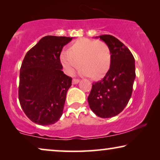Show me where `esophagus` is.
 Masks as SVG:
<instances>
[{"label": "esophagus", "mask_w": 160, "mask_h": 160, "mask_svg": "<svg viewBox=\"0 0 160 160\" xmlns=\"http://www.w3.org/2000/svg\"><path fill=\"white\" fill-rule=\"evenodd\" d=\"M79 82V79H77V78H73V81H72V84H76Z\"/></svg>", "instance_id": "1"}]
</instances>
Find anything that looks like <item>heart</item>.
<instances>
[{
  "label": "heart",
  "instance_id": "1",
  "mask_svg": "<svg viewBox=\"0 0 160 160\" xmlns=\"http://www.w3.org/2000/svg\"><path fill=\"white\" fill-rule=\"evenodd\" d=\"M60 59L68 75H73L82 63V75L100 78L110 68L111 52L103 41L82 38L73 41L69 46L68 51L62 52Z\"/></svg>",
  "mask_w": 160,
  "mask_h": 160
}]
</instances>
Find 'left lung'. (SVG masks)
I'll return each instance as SVG.
<instances>
[{
    "label": "left lung",
    "mask_w": 160,
    "mask_h": 160,
    "mask_svg": "<svg viewBox=\"0 0 160 160\" xmlns=\"http://www.w3.org/2000/svg\"><path fill=\"white\" fill-rule=\"evenodd\" d=\"M99 38L111 52L110 68L101 81L93 83L88 102L91 110L101 118L115 117L128 105L135 78L134 57L124 43L111 35Z\"/></svg>",
    "instance_id": "obj_1"
}]
</instances>
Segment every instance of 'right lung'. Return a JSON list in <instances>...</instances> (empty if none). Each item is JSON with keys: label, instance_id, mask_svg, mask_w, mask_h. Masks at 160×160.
Instances as JSON below:
<instances>
[{"label": "right lung", "instance_id": "obj_1", "mask_svg": "<svg viewBox=\"0 0 160 160\" xmlns=\"http://www.w3.org/2000/svg\"><path fill=\"white\" fill-rule=\"evenodd\" d=\"M72 38L43 37L25 54L19 73V100L34 123L49 125L62 114L72 78L62 71L60 53Z\"/></svg>", "mask_w": 160, "mask_h": 160}]
</instances>
